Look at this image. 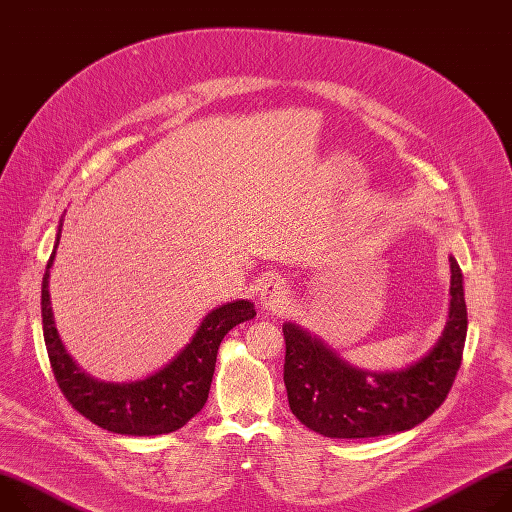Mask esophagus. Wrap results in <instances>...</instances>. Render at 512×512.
Returning a JSON list of instances; mask_svg holds the SVG:
<instances>
[{"label": "esophagus", "instance_id": "1", "mask_svg": "<svg viewBox=\"0 0 512 512\" xmlns=\"http://www.w3.org/2000/svg\"><path fill=\"white\" fill-rule=\"evenodd\" d=\"M290 302V290L284 284V280H269L263 284L261 288V310L265 312H282L286 308V304Z\"/></svg>", "mask_w": 512, "mask_h": 512}]
</instances>
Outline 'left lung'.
<instances>
[{"label": "left lung", "mask_w": 512, "mask_h": 512, "mask_svg": "<svg viewBox=\"0 0 512 512\" xmlns=\"http://www.w3.org/2000/svg\"><path fill=\"white\" fill-rule=\"evenodd\" d=\"M451 288L445 327L435 345L400 369L369 371L345 361L318 335L284 322L288 402L310 431L333 439L402 433L429 418L447 398L468 333L463 275L449 255Z\"/></svg>", "instance_id": "8db88e82"}]
</instances>
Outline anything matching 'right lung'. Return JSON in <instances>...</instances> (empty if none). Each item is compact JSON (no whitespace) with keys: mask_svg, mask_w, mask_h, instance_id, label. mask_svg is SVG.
<instances>
[{"mask_svg":"<svg viewBox=\"0 0 512 512\" xmlns=\"http://www.w3.org/2000/svg\"><path fill=\"white\" fill-rule=\"evenodd\" d=\"M65 214L59 220L55 247L42 275V333L57 384L71 406L91 423L132 437L165 435L181 429L204 408L214 376L216 355L222 339L237 324L251 320V300H230L212 308L198 324L190 343L153 374L128 380L104 382L91 378L67 353L55 324L51 306V269L55 265Z\"/></svg>","mask_w":512,"mask_h":512,"instance_id":"right-lung-1","label":"right lung"}]
</instances>
